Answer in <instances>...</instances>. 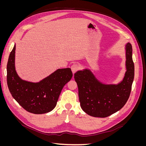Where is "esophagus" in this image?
<instances>
[{
  "label": "esophagus",
  "instance_id": "esophagus-1",
  "mask_svg": "<svg viewBox=\"0 0 146 146\" xmlns=\"http://www.w3.org/2000/svg\"><path fill=\"white\" fill-rule=\"evenodd\" d=\"M70 68H71L72 72L75 73V72H76L78 70H79V69L80 68V66L77 63H74L71 66V67Z\"/></svg>",
  "mask_w": 146,
  "mask_h": 146
}]
</instances>
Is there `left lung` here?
I'll list each match as a JSON object with an SVG mask.
<instances>
[{
    "label": "left lung",
    "mask_w": 146,
    "mask_h": 146,
    "mask_svg": "<svg viewBox=\"0 0 146 146\" xmlns=\"http://www.w3.org/2000/svg\"><path fill=\"white\" fill-rule=\"evenodd\" d=\"M126 69L123 80L117 85H105L96 78L90 70L74 74L82 110L94 117H106L121 110L129 98L135 75L132 46L126 44Z\"/></svg>",
    "instance_id": "1"
}]
</instances>
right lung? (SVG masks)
<instances>
[{
  "label": "right lung",
  "instance_id": "obj_1",
  "mask_svg": "<svg viewBox=\"0 0 146 146\" xmlns=\"http://www.w3.org/2000/svg\"><path fill=\"white\" fill-rule=\"evenodd\" d=\"M15 50L16 45L10 52L7 67V85L13 98L30 113L43 114L52 111L63 86L72 77L71 69H58L38 83L23 80L15 70Z\"/></svg>",
  "mask_w": 146,
  "mask_h": 146
}]
</instances>
